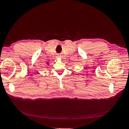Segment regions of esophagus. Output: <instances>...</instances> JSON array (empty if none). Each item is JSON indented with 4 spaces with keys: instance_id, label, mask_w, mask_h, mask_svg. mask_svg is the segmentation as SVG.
<instances>
[{
    "instance_id": "34e87169",
    "label": "esophagus",
    "mask_w": 129,
    "mask_h": 129,
    "mask_svg": "<svg viewBox=\"0 0 129 129\" xmlns=\"http://www.w3.org/2000/svg\"><path fill=\"white\" fill-rule=\"evenodd\" d=\"M61 56H60V55H58V56H57L58 57H61Z\"/></svg>"
}]
</instances>
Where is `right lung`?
<instances>
[{
    "label": "right lung",
    "mask_w": 129,
    "mask_h": 129,
    "mask_svg": "<svg viewBox=\"0 0 129 129\" xmlns=\"http://www.w3.org/2000/svg\"><path fill=\"white\" fill-rule=\"evenodd\" d=\"M48 63V62H47V63Z\"/></svg>",
    "instance_id": "1"
}]
</instances>
